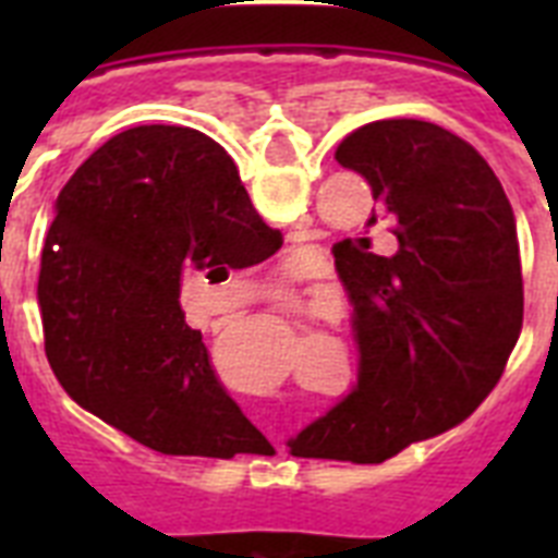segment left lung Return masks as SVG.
<instances>
[{"instance_id": "left-lung-1", "label": "left lung", "mask_w": 558, "mask_h": 558, "mask_svg": "<svg viewBox=\"0 0 558 558\" xmlns=\"http://www.w3.org/2000/svg\"><path fill=\"white\" fill-rule=\"evenodd\" d=\"M365 177L397 252L341 240L336 269L353 304L359 381L289 449L381 463L460 425L501 379L524 318L515 214L484 156L428 121L385 118L339 144Z\"/></svg>"}]
</instances>
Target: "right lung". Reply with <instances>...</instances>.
Returning a JSON list of instances; mask_svg holds the SVG:
<instances>
[{
	"mask_svg": "<svg viewBox=\"0 0 558 558\" xmlns=\"http://www.w3.org/2000/svg\"><path fill=\"white\" fill-rule=\"evenodd\" d=\"M283 236L234 161L191 126H133L95 150L54 202L37 304L65 393L161 454L234 458L254 428L179 306L185 271L245 269Z\"/></svg>",
	"mask_w": 558,
	"mask_h": 558,
	"instance_id": "right-lung-1",
	"label": "right lung"
}]
</instances>
